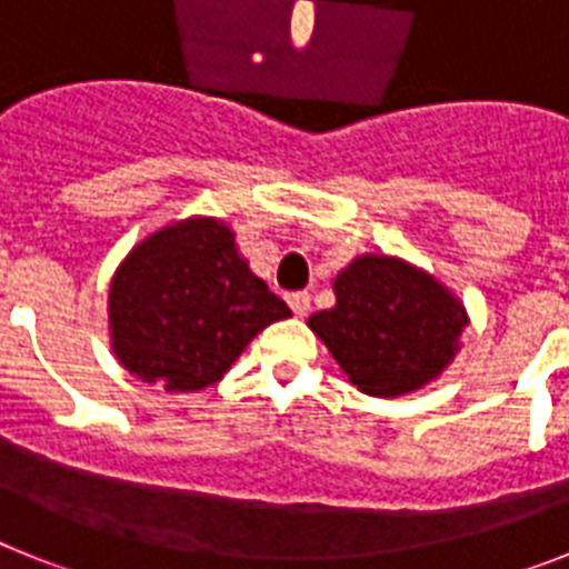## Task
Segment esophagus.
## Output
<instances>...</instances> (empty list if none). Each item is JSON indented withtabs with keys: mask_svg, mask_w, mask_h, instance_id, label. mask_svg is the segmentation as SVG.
Instances as JSON below:
<instances>
[{
	"mask_svg": "<svg viewBox=\"0 0 569 569\" xmlns=\"http://www.w3.org/2000/svg\"><path fill=\"white\" fill-rule=\"evenodd\" d=\"M288 305H290V310H293L296 316H308L310 293H305V290H299V293H290Z\"/></svg>",
	"mask_w": 569,
	"mask_h": 569,
	"instance_id": "34e87169",
	"label": "esophagus"
}]
</instances>
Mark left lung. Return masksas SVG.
<instances>
[{"instance_id":"left-lung-1","label":"left lung","mask_w":569,"mask_h":569,"mask_svg":"<svg viewBox=\"0 0 569 569\" xmlns=\"http://www.w3.org/2000/svg\"><path fill=\"white\" fill-rule=\"evenodd\" d=\"M336 305L308 319L350 385L396 399L439 379L459 353L467 310L425 270L367 253L333 281Z\"/></svg>"}]
</instances>
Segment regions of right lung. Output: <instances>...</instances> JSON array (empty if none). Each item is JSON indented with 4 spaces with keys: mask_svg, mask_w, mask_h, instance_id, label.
<instances>
[{
    "mask_svg": "<svg viewBox=\"0 0 569 569\" xmlns=\"http://www.w3.org/2000/svg\"><path fill=\"white\" fill-rule=\"evenodd\" d=\"M290 308L250 270L222 219L156 230L110 281V347L124 370L168 393L216 385L256 333Z\"/></svg>",
    "mask_w": 569,
    "mask_h": 569,
    "instance_id": "add662e5",
    "label": "right lung"
}]
</instances>
